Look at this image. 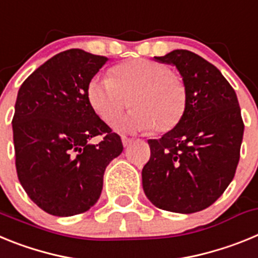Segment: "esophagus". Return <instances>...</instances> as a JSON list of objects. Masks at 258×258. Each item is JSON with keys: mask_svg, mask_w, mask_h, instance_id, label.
Wrapping results in <instances>:
<instances>
[{"mask_svg": "<svg viewBox=\"0 0 258 258\" xmlns=\"http://www.w3.org/2000/svg\"><path fill=\"white\" fill-rule=\"evenodd\" d=\"M121 141H122V145H124L125 147H126V146H129L132 142H133V140H132V138H129V137H126V136H121Z\"/></svg>", "mask_w": 258, "mask_h": 258, "instance_id": "obj_1", "label": "esophagus"}]
</instances>
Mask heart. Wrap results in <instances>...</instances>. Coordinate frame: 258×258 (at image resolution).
<instances>
[{"mask_svg": "<svg viewBox=\"0 0 258 258\" xmlns=\"http://www.w3.org/2000/svg\"><path fill=\"white\" fill-rule=\"evenodd\" d=\"M113 77L94 76L88 85L89 102L106 122L128 105L135 109L116 120L118 131L165 133L178 125L187 107V86L178 74L151 59H132L116 66Z\"/></svg>", "mask_w": 258, "mask_h": 258, "instance_id": "1", "label": "heart"}]
</instances>
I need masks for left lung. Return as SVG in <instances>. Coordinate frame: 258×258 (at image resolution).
<instances>
[{
    "instance_id": "left-lung-1",
    "label": "left lung",
    "mask_w": 258,
    "mask_h": 258,
    "mask_svg": "<svg viewBox=\"0 0 258 258\" xmlns=\"http://www.w3.org/2000/svg\"><path fill=\"white\" fill-rule=\"evenodd\" d=\"M155 59L179 71L187 107L177 126L149 141L143 190L157 208L195 213L212 206L235 175L244 133L240 107L220 70L195 52L173 50Z\"/></svg>"
}]
</instances>
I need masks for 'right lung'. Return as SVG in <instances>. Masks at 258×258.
Masks as SVG:
<instances>
[{"instance_id": "1", "label": "right lung", "mask_w": 258, "mask_h": 258, "mask_svg": "<svg viewBox=\"0 0 258 258\" xmlns=\"http://www.w3.org/2000/svg\"><path fill=\"white\" fill-rule=\"evenodd\" d=\"M107 60L66 50L29 75L18 92L13 117L18 178L32 202L52 216H75L94 206L106 166L122 151L120 136L88 98L90 80ZM97 135L101 142L89 144Z\"/></svg>"}]
</instances>
